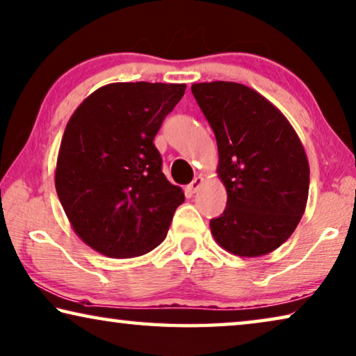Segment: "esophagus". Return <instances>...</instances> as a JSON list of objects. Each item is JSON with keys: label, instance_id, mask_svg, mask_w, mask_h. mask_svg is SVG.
Listing matches in <instances>:
<instances>
[{"label": "esophagus", "instance_id": "esophagus-1", "mask_svg": "<svg viewBox=\"0 0 356 356\" xmlns=\"http://www.w3.org/2000/svg\"><path fill=\"white\" fill-rule=\"evenodd\" d=\"M202 182H204V179H202L201 176H198V177H195L193 180H191L190 182V185H188V190L191 191V193H196V191H198L200 188H201V185H202Z\"/></svg>", "mask_w": 356, "mask_h": 356}]
</instances>
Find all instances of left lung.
I'll return each instance as SVG.
<instances>
[{
    "mask_svg": "<svg viewBox=\"0 0 356 356\" xmlns=\"http://www.w3.org/2000/svg\"><path fill=\"white\" fill-rule=\"evenodd\" d=\"M191 93L216 134L228 195L222 216L211 220L213 238L234 255H266L290 238L306 209L301 140L277 107L242 83H193Z\"/></svg>",
    "mask_w": 356,
    "mask_h": 356,
    "instance_id": "obj_1",
    "label": "left lung"
}]
</instances>
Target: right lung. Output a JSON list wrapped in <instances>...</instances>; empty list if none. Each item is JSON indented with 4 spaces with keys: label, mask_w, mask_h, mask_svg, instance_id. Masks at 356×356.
Here are the masks:
<instances>
[{
    "label": "right lung",
    "mask_w": 356,
    "mask_h": 356,
    "mask_svg": "<svg viewBox=\"0 0 356 356\" xmlns=\"http://www.w3.org/2000/svg\"><path fill=\"white\" fill-rule=\"evenodd\" d=\"M185 83L118 82L77 107L61 139L55 188L72 228L111 258L144 255L165 241L185 196L161 171L154 139Z\"/></svg>",
    "instance_id": "obj_1"
}]
</instances>
